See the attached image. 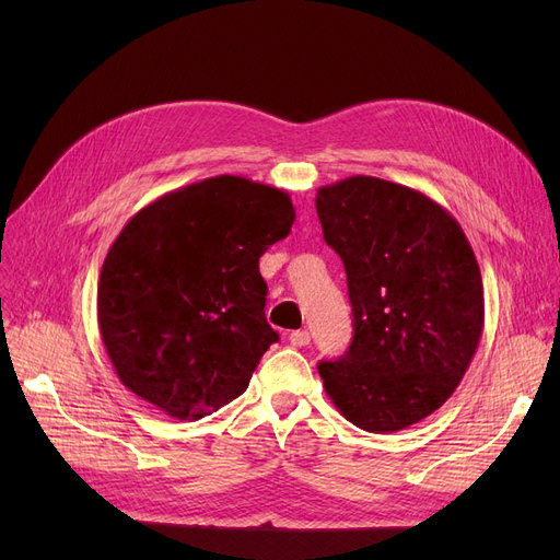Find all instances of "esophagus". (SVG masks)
<instances>
[{
	"mask_svg": "<svg viewBox=\"0 0 560 560\" xmlns=\"http://www.w3.org/2000/svg\"><path fill=\"white\" fill-rule=\"evenodd\" d=\"M288 342H290L292 347H306V345L311 342V334H308V331H292V334L288 336Z\"/></svg>",
	"mask_w": 560,
	"mask_h": 560,
	"instance_id": "34e87169",
	"label": "esophagus"
}]
</instances>
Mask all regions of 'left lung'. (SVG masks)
Masks as SVG:
<instances>
[{
	"instance_id": "1",
	"label": "left lung",
	"mask_w": 560,
	"mask_h": 560,
	"mask_svg": "<svg viewBox=\"0 0 560 560\" xmlns=\"http://www.w3.org/2000/svg\"><path fill=\"white\" fill-rule=\"evenodd\" d=\"M325 243L342 258L354 338L317 372L340 413L393 433L443 406L483 331V283L460 224L420 190L349 176L315 195Z\"/></svg>"
}]
</instances>
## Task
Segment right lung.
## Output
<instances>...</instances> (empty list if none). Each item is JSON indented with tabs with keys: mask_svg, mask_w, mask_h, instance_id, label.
Instances as JSON below:
<instances>
[{
	"mask_svg": "<svg viewBox=\"0 0 560 560\" xmlns=\"http://www.w3.org/2000/svg\"><path fill=\"white\" fill-rule=\"evenodd\" d=\"M295 222L288 192L220 174L165 192L110 245L97 319L117 378L179 420L243 395L279 334L258 258Z\"/></svg>",
	"mask_w": 560,
	"mask_h": 560,
	"instance_id": "add662e5",
	"label": "right lung"
}]
</instances>
